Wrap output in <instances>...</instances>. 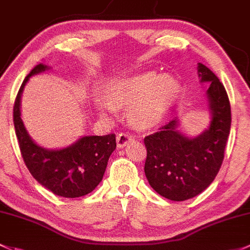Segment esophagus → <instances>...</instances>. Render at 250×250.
Masks as SVG:
<instances>
[{"label":"esophagus","instance_id":"1","mask_svg":"<svg viewBox=\"0 0 250 250\" xmlns=\"http://www.w3.org/2000/svg\"><path fill=\"white\" fill-rule=\"evenodd\" d=\"M133 136L130 135L129 133H120L117 135L116 140H117V146L118 147H125V145H127L129 141L133 140Z\"/></svg>","mask_w":250,"mask_h":250}]
</instances>
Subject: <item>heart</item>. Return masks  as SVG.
<instances>
[{
	"label": "heart",
	"instance_id": "heart-1",
	"mask_svg": "<svg viewBox=\"0 0 250 250\" xmlns=\"http://www.w3.org/2000/svg\"><path fill=\"white\" fill-rule=\"evenodd\" d=\"M107 93L110 103L115 106H129L128 117L134 125L151 128L162 122L175 103L180 86L172 78L162 77L157 73H143L114 81L109 85ZM111 104L105 102L99 104L104 116L114 114Z\"/></svg>",
	"mask_w": 250,
	"mask_h": 250
}]
</instances>
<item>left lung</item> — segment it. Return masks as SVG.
Returning a JSON list of instances; mask_svg holds the SVG:
<instances>
[{"label":"left lung","instance_id":"8db88e82","mask_svg":"<svg viewBox=\"0 0 250 250\" xmlns=\"http://www.w3.org/2000/svg\"><path fill=\"white\" fill-rule=\"evenodd\" d=\"M199 77L209 83L212 120L208 129L189 139L177 132V121L163 125L158 132L145 136V175L151 187L164 198L185 201L202 193L215 178L231 127V107L224 85L211 69L199 63Z\"/></svg>","mask_w":250,"mask_h":250}]
</instances>
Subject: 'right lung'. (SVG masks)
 I'll list each match as a JSON object with an SVG mask.
<instances>
[{
    "instance_id": "add662e5",
    "label": "right lung",
    "mask_w": 250,
    "mask_h": 250,
    "mask_svg": "<svg viewBox=\"0 0 250 250\" xmlns=\"http://www.w3.org/2000/svg\"><path fill=\"white\" fill-rule=\"evenodd\" d=\"M37 64L25 78L13 107L15 134L21 156L31 175L55 195L79 198L91 193L103 178L107 160L116 148L115 134L83 136L67 148L49 151L33 143L20 117V98L28 78L46 69Z\"/></svg>"
}]
</instances>
